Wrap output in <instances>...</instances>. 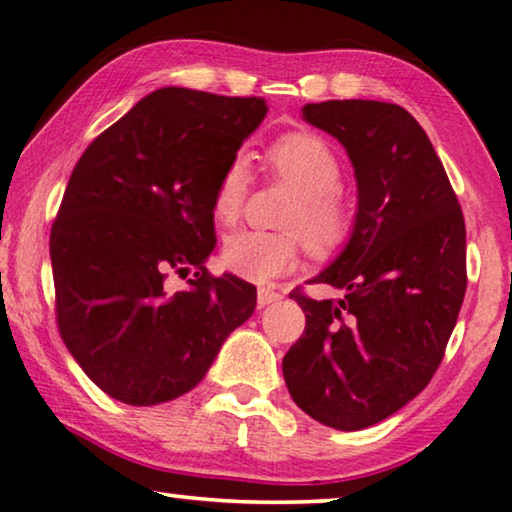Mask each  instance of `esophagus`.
<instances>
[{
    "label": "esophagus",
    "instance_id": "obj_1",
    "mask_svg": "<svg viewBox=\"0 0 512 512\" xmlns=\"http://www.w3.org/2000/svg\"><path fill=\"white\" fill-rule=\"evenodd\" d=\"M280 299H282V296L278 292H273V289H269V287H262L257 292V305H259V308H266V305L276 303Z\"/></svg>",
    "mask_w": 512,
    "mask_h": 512
}]
</instances>
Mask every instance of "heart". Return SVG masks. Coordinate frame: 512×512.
Listing matches in <instances>:
<instances>
[{"mask_svg": "<svg viewBox=\"0 0 512 512\" xmlns=\"http://www.w3.org/2000/svg\"><path fill=\"white\" fill-rule=\"evenodd\" d=\"M269 170L280 181L299 190V204L287 218V230L301 232L315 257H329L352 236V211L338 195L342 167L322 137L294 131L278 137L264 154ZM250 174L241 158L225 167L213 190L211 209L218 223L232 225L241 218L248 197ZM301 257L296 234L241 230L225 239L220 262L234 276L250 282H271L292 271Z\"/></svg>", "mask_w": 512, "mask_h": 512, "instance_id": "heart-1", "label": "heart"}]
</instances>
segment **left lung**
<instances>
[{"label": "left lung", "mask_w": 512, "mask_h": 512, "mask_svg": "<svg viewBox=\"0 0 512 512\" xmlns=\"http://www.w3.org/2000/svg\"><path fill=\"white\" fill-rule=\"evenodd\" d=\"M303 119L354 165L347 246L312 278L340 299L289 294L305 331L282 358L292 400L335 430L384 421L430 384L467 292V230L430 137L395 103L324 101Z\"/></svg>", "instance_id": "obj_1"}]
</instances>
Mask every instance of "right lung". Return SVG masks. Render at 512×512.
<instances>
[{
  "mask_svg": "<svg viewBox=\"0 0 512 512\" xmlns=\"http://www.w3.org/2000/svg\"><path fill=\"white\" fill-rule=\"evenodd\" d=\"M264 98L163 87L89 144L52 223L57 326L110 398L151 407L207 375L257 289L209 276L213 190L266 117ZM188 277L172 293L169 278Z\"/></svg>",
  "mask_w": 512,
  "mask_h": 512,
  "instance_id": "add662e5",
  "label": "right lung"
}]
</instances>
